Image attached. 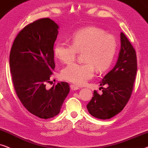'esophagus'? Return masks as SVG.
<instances>
[{
  "mask_svg": "<svg viewBox=\"0 0 148 148\" xmlns=\"http://www.w3.org/2000/svg\"><path fill=\"white\" fill-rule=\"evenodd\" d=\"M70 88L72 90H78V89H80L79 87H78L77 86L74 85V84H71V85H70Z\"/></svg>",
  "mask_w": 148,
  "mask_h": 148,
  "instance_id": "1",
  "label": "esophagus"
}]
</instances>
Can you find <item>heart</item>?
Masks as SVG:
<instances>
[{"label":"heart","instance_id":"heart-1","mask_svg":"<svg viewBox=\"0 0 148 148\" xmlns=\"http://www.w3.org/2000/svg\"><path fill=\"white\" fill-rule=\"evenodd\" d=\"M117 42L113 35L103 29L87 27L76 32L72 37V45L58 41L54 46V55L61 62L70 63L77 53H83L84 64H71L62 72L64 79L76 85H83L97 72L107 70L113 62Z\"/></svg>","mask_w":148,"mask_h":148}]
</instances>
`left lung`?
<instances>
[{"label":"left lung","mask_w":148,"mask_h":148,"mask_svg":"<svg viewBox=\"0 0 148 148\" xmlns=\"http://www.w3.org/2000/svg\"><path fill=\"white\" fill-rule=\"evenodd\" d=\"M137 70L134 48L123 32L121 50L115 66L100 82L103 93L93 91V97L86 106L90 115L99 119H110L121 112L131 97ZM102 87V86H101Z\"/></svg>","instance_id":"obj_1"}]
</instances>
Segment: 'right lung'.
Masks as SVG:
<instances>
[{"instance_id":"1","label":"right lung","mask_w":148,"mask_h":148,"mask_svg":"<svg viewBox=\"0 0 148 148\" xmlns=\"http://www.w3.org/2000/svg\"><path fill=\"white\" fill-rule=\"evenodd\" d=\"M58 29L59 25L49 18L29 23L17 34L9 56L17 97L31 114L43 119L60 113L70 92L65 82L46 88L55 69L53 46Z\"/></svg>"}]
</instances>
